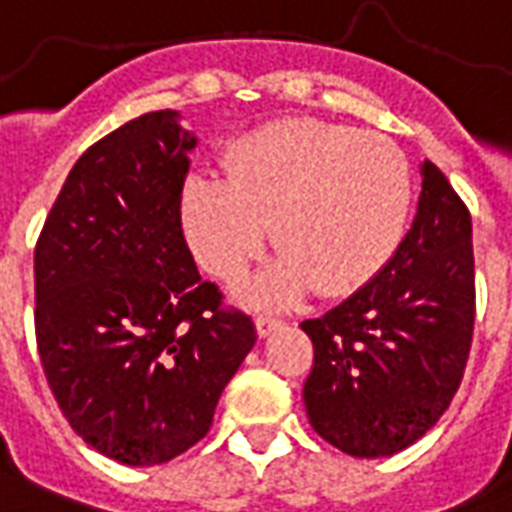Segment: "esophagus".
I'll use <instances>...</instances> for the list:
<instances>
[{"instance_id":"obj_1","label":"esophagus","mask_w":512,"mask_h":512,"mask_svg":"<svg viewBox=\"0 0 512 512\" xmlns=\"http://www.w3.org/2000/svg\"><path fill=\"white\" fill-rule=\"evenodd\" d=\"M255 328H257V336H260V339H266V336H271L276 328H282V320H279V317H271V314H260V317L255 320Z\"/></svg>"}]
</instances>
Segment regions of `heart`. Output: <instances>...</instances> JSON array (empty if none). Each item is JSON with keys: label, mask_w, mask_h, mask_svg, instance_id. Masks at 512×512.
I'll list each match as a JSON object with an SVG mask.
<instances>
[{"label": "heart", "mask_w": 512, "mask_h": 512, "mask_svg": "<svg viewBox=\"0 0 512 512\" xmlns=\"http://www.w3.org/2000/svg\"><path fill=\"white\" fill-rule=\"evenodd\" d=\"M222 170L225 179L184 184L181 227L200 266L227 285L266 255L274 236L282 255L252 287L260 304L314 287L325 298L355 293L404 238L410 162L385 135L320 119L271 121L241 135Z\"/></svg>", "instance_id": "heart-1"}]
</instances>
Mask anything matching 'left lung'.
<instances>
[{
  "label": "left lung",
  "instance_id": "obj_1",
  "mask_svg": "<svg viewBox=\"0 0 512 512\" xmlns=\"http://www.w3.org/2000/svg\"><path fill=\"white\" fill-rule=\"evenodd\" d=\"M407 236L369 285L301 328L314 344L312 429L355 458L410 448L448 410L472 344V219L434 162L420 165Z\"/></svg>",
  "mask_w": 512,
  "mask_h": 512
}]
</instances>
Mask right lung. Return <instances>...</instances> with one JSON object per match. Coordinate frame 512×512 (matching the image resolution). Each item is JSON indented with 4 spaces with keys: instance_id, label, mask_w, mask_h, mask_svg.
Listing matches in <instances>:
<instances>
[{
    "instance_id": "add662e5",
    "label": "right lung",
    "mask_w": 512,
    "mask_h": 512,
    "mask_svg": "<svg viewBox=\"0 0 512 512\" xmlns=\"http://www.w3.org/2000/svg\"><path fill=\"white\" fill-rule=\"evenodd\" d=\"M195 146L179 111L121 124L75 162L34 249V333L59 410L130 467L206 437L257 339L246 314L219 306L184 241Z\"/></svg>"
}]
</instances>
